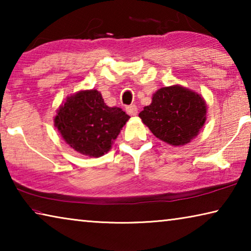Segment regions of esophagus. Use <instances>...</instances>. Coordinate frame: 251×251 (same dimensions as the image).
I'll list each match as a JSON object with an SVG mask.
<instances>
[{
    "instance_id": "esophagus-1",
    "label": "esophagus",
    "mask_w": 251,
    "mask_h": 251,
    "mask_svg": "<svg viewBox=\"0 0 251 251\" xmlns=\"http://www.w3.org/2000/svg\"><path fill=\"white\" fill-rule=\"evenodd\" d=\"M126 112H127V114H128V115H130V116H136V115H137V113H138L137 106H136V105H129V106H127V107H126Z\"/></svg>"
}]
</instances>
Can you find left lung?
<instances>
[{
	"label": "left lung",
	"instance_id": "left-lung-1",
	"mask_svg": "<svg viewBox=\"0 0 251 251\" xmlns=\"http://www.w3.org/2000/svg\"><path fill=\"white\" fill-rule=\"evenodd\" d=\"M139 117L157 138L168 145L184 146L199 134L206 122L202 96L181 85L161 87Z\"/></svg>",
	"mask_w": 251,
	"mask_h": 251
}]
</instances>
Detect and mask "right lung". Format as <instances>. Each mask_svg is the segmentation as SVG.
<instances>
[{
    "mask_svg": "<svg viewBox=\"0 0 251 251\" xmlns=\"http://www.w3.org/2000/svg\"><path fill=\"white\" fill-rule=\"evenodd\" d=\"M128 120L122 108L106 105L99 91L85 90L66 97L54 125L74 151L97 158L109 151Z\"/></svg>",
    "mask_w": 251,
    "mask_h": 251,
    "instance_id": "1",
    "label": "right lung"
}]
</instances>
